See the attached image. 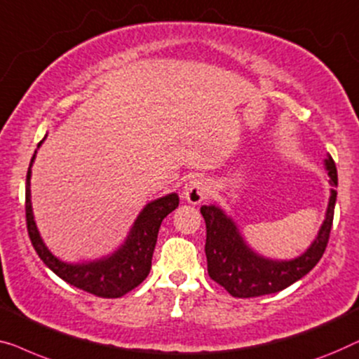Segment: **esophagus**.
<instances>
[{"instance_id": "obj_1", "label": "esophagus", "mask_w": 359, "mask_h": 359, "mask_svg": "<svg viewBox=\"0 0 359 359\" xmlns=\"http://www.w3.org/2000/svg\"><path fill=\"white\" fill-rule=\"evenodd\" d=\"M210 194V184L206 179H190L182 189V198L191 205H200Z\"/></svg>"}]
</instances>
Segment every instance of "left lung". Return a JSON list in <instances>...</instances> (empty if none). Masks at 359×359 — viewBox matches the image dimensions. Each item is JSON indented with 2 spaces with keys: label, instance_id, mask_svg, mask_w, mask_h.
Segmentation results:
<instances>
[{
  "label": "left lung",
  "instance_id": "1",
  "mask_svg": "<svg viewBox=\"0 0 359 359\" xmlns=\"http://www.w3.org/2000/svg\"><path fill=\"white\" fill-rule=\"evenodd\" d=\"M327 180L332 185L325 218L312 244L301 255L287 260L270 259L247 244L239 226L218 205L200 208L206 223L205 254L208 275L234 297H255L285 290L317 265L329 242L338 184L337 168L332 156L324 159Z\"/></svg>",
  "mask_w": 359,
  "mask_h": 359
}]
</instances>
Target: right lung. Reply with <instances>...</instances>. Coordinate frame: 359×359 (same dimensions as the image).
<instances>
[{
    "instance_id": "1",
    "label": "right lung",
    "mask_w": 359,
    "mask_h": 359,
    "mask_svg": "<svg viewBox=\"0 0 359 359\" xmlns=\"http://www.w3.org/2000/svg\"><path fill=\"white\" fill-rule=\"evenodd\" d=\"M45 138L47 135L37 144V149L42 146ZM37 149L30 159L26 179V218L29 237L40 260L60 278L79 290L90 292V294L100 297H120L127 294L149 275L161 223L179 206V195L172 191V194L159 196V198L146 203L144 208L136 216L135 223L131 224L125 241L112 254L88 262H73V264L63 262L55 257L45 245L34 218L32 200H30V177H32V165Z\"/></svg>"
}]
</instances>
